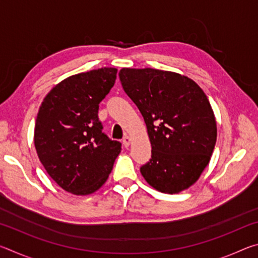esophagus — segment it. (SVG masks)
Instances as JSON below:
<instances>
[{
    "label": "esophagus",
    "instance_id": "esophagus-1",
    "mask_svg": "<svg viewBox=\"0 0 258 258\" xmlns=\"http://www.w3.org/2000/svg\"><path fill=\"white\" fill-rule=\"evenodd\" d=\"M123 145L125 148H128L130 145H131V138L128 137V135H126V137L123 139Z\"/></svg>",
    "mask_w": 258,
    "mask_h": 258
}]
</instances>
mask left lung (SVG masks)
<instances>
[{"label": "left lung", "instance_id": "8db88e82", "mask_svg": "<svg viewBox=\"0 0 258 258\" xmlns=\"http://www.w3.org/2000/svg\"><path fill=\"white\" fill-rule=\"evenodd\" d=\"M125 93L146 121L151 159L140 168L154 189L178 194L197 182L216 143L214 111L200 86L181 74L123 68Z\"/></svg>", "mask_w": 258, "mask_h": 258}]
</instances>
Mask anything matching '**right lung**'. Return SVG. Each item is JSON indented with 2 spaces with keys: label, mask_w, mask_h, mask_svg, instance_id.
<instances>
[{
  "label": "right lung",
  "mask_w": 258,
  "mask_h": 258,
  "mask_svg": "<svg viewBox=\"0 0 258 258\" xmlns=\"http://www.w3.org/2000/svg\"><path fill=\"white\" fill-rule=\"evenodd\" d=\"M116 68H99L61 81L43 100L34 145L45 171L76 196L99 190L121 150L102 132L99 103L115 84Z\"/></svg>",
  "instance_id": "1"
}]
</instances>
